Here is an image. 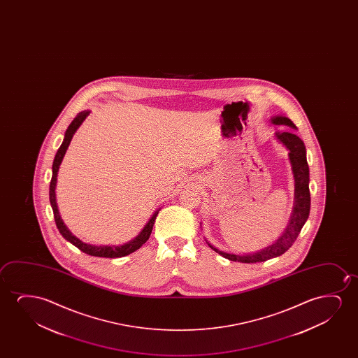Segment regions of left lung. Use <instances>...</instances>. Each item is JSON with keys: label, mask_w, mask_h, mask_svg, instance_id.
Returning <instances> with one entry per match:
<instances>
[{"label": "left lung", "mask_w": 358, "mask_h": 358, "mask_svg": "<svg viewBox=\"0 0 358 358\" xmlns=\"http://www.w3.org/2000/svg\"><path fill=\"white\" fill-rule=\"evenodd\" d=\"M270 121L278 126L282 124V126H287L292 129H297L294 123L286 116H274V117L270 118ZM275 138L289 150V164H291V169L294 173V208H292L289 224L273 245L265 247L264 250H257V252L247 253V255L245 253V255L227 253V252L216 248L206 240L211 250H215L216 253L222 255L226 259L240 262V263H260V262H265V260L284 255L285 252L294 245V241L299 237V232L308 219L309 210H310L309 167L303 141L289 129L285 132L275 133Z\"/></svg>", "instance_id": "1"}]
</instances>
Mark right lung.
I'll return each instance as SVG.
<instances>
[{"label": "right lung", "mask_w": 358, "mask_h": 358, "mask_svg": "<svg viewBox=\"0 0 358 358\" xmlns=\"http://www.w3.org/2000/svg\"><path fill=\"white\" fill-rule=\"evenodd\" d=\"M89 113H90V111L85 110V111H82V113H79L76 116V118L71 122L69 128H67V131L64 133V142H62L61 147L59 148V150H57L56 155H55L54 164H52V177H51V182H50V204H51V208L54 210L56 226L59 229V234L64 236V238H66V241H69L72 245H76L78 250L89 255L103 257V258H121V257L131 255L133 252L139 250L149 240L150 234H152V226H154V222H155V219H157L160 209L155 210L152 217L149 219L145 226L143 227V230L133 240L128 241V242L123 243V245H95L85 243L83 241L79 240L78 237H76L69 230V227L64 225V220L61 219L57 203H56V192H55V189H56V183H57V173H59V165H61V162L64 160V154H66L67 149H69V143L72 141L74 133L77 132V129L83 123L84 120L88 117Z\"/></svg>", "instance_id": "1"}]
</instances>
